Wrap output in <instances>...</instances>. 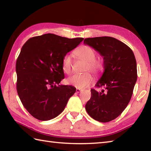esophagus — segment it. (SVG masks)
Returning a JSON list of instances; mask_svg holds the SVG:
<instances>
[{
  "instance_id": "1",
  "label": "esophagus",
  "mask_w": 151,
  "mask_h": 151,
  "mask_svg": "<svg viewBox=\"0 0 151 151\" xmlns=\"http://www.w3.org/2000/svg\"><path fill=\"white\" fill-rule=\"evenodd\" d=\"M82 91V89H80V88H76V93H80V92H81Z\"/></svg>"
}]
</instances>
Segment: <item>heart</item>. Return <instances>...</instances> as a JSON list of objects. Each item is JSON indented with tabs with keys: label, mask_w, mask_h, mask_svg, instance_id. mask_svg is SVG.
<instances>
[{
	"label": "heart",
	"mask_w": 151,
	"mask_h": 151,
	"mask_svg": "<svg viewBox=\"0 0 151 151\" xmlns=\"http://www.w3.org/2000/svg\"><path fill=\"white\" fill-rule=\"evenodd\" d=\"M75 55L79 58L87 62L86 70H90L94 74L100 73L104 69V64L100 58H96L95 50L91 47L84 45L76 50ZM73 61L70 54H66L62 60V69L64 72L69 74L72 70ZM91 74L86 72L82 74H74L67 78V82L77 88H84L91 84L92 81Z\"/></svg>",
	"instance_id": "heart-1"
}]
</instances>
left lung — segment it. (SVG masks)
<instances>
[{
    "label": "left lung",
    "instance_id": "1",
    "mask_svg": "<svg viewBox=\"0 0 151 151\" xmlns=\"http://www.w3.org/2000/svg\"><path fill=\"white\" fill-rule=\"evenodd\" d=\"M84 43L103 57L104 69L95 84L104 89H91L86 110L95 120L106 123L121 115L129 103L137 81L136 58L129 47L114 37L86 38Z\"/></svg>",
    "mask_w": 151,
    "mask_h": 151
}]
</instances>
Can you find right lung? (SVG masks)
I'll return each mask as SVG.
<instances>
[{
	"label": "right lung",
	"mask_w": 151,
	"mask_h": 151,
	"mask_svg": "<svg viewBox=\"0 0 151 151\" xmlns=\"http://www.w3.org/2000/svg\"><path fill=\"white\" fill-rule=\"evenodd\" d=\"M84 40L53 34L30 38L16 62L17 91L27 110L37 119L55 118L65 109L76 88L60 84L64 78L62 60Z\"/></svg>",
	"instance_id": "add662e5"
}]
</instances>
